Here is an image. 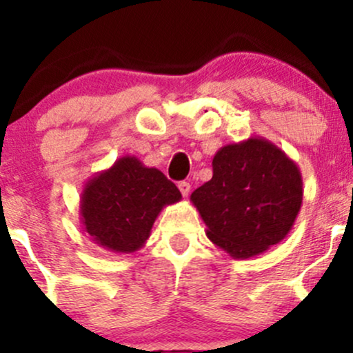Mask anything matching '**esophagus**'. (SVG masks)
<instances>
[{
  "mask_svg": "<svg viewBox=\"0 0 353 353\" xmlns=\"http://www.w3.org/2000/svg\"><path fill=\"white\" fill-rule=\"evenodd\" d=\"M177 188H179L182 196H184V197L189 196V192H190V184H189V182L182 181V182H179V184H177Z\"/></svg>",
  "mask_w": 353,
  "mask_h": 353,
  "instance_id": "1",
  "label": "esophagus"
}]
</instances>
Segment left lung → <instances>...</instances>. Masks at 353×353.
Instances as JSON below:
<instances>
[{
	"label": "left lung",
	"mask_w": 353,
	"mask_h": 353,
	"mask_svg": "<svg viewBox=\"0 0 353 353\" xmlns=\"http://www.w3.org/2000/svg\"><path fill=\"white\" fill-rule=\"evenodd\" d=\"M297 164L265 137L228 144L212 159V179L190 194L208 237L234 259L279 244L302 205Z\"/></svg>",
	"instance_id": "8db88e82"
}]
</instances>
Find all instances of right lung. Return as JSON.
Listing matches in <instances>:
<instances>
[{
    "mask_svg": "<svg viewBox=\"0 0 353 353\" xmlns=\"http://www.w3.org/2000/svg\"><path fill=\"white\" fill-rule=\"evenodd\" d=\"M181 199L179 189L159 169L124 156L84 184L81 222L94 244L131 254L145 244L163 208Z\"/></svg>",
    "mask_w": 353,
    "mask_h": 353,
    "instance_id": "right-lung-1",
    "label": "right lung"
}]
</instances>
